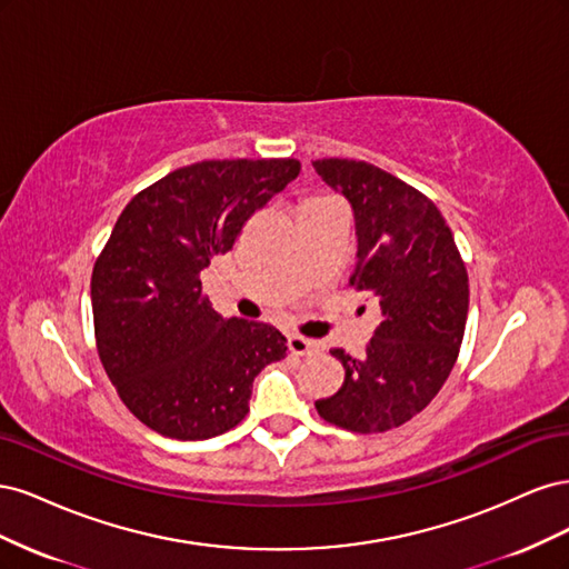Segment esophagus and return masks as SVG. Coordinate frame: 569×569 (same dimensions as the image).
Instances as JSON below:
<instances>
[{"instance_id":"obj_1","label":"esophagus","mask_w":569,"mask_h":569,"mask_svg":"<svg viewBox=\"0 0 569 569\" xmlns=\"http://www.w3.org/2000/svg\"><path fill=\"white\" fill-rule=\"evenodd\" d=\"M287 349L297 356H313V353H320V343L316 339H308L301 335H289Z\"/></svg>"}]
</instances>
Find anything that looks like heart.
<instances>
[{"mask_svg":"<svg viewBox=\"0 0 569 569\" xmlns=\"http://www.w3.org/2000/svg\"><path fill=\"white\" fill-rule=\"evenodd\" d=\"M311 201H327V199H311Z\"/></svg>","mask_w":569,"mask_h":569,"instance_id":"b5f03b06","label":"heart"}]
</instances>
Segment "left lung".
Returning <instances> with one entry per match:
<instances>
[{
	"label": "left lung",
	"instance_id": "1",
	"mask_svg": "<svg viewBox=\"0 0 569 569\" xmlns=\"http://www.w3.org/2000/svg\"><path fill=\"white\" fill-rule=\"evenodd\" d=\"M313 168L351 203L358 253L349 284L382 311L363 358L330 351L343 385L316 408L349 432H387L418 416L451 375L468 320V270L451 228L416 187L366 161Z\"/></svg>",
	"mask_w": 569,
	"mask_h": 569
}]
</instances>
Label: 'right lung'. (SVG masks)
<instances>
[{
	"mask_svg": "<svg viewBox=\"0 0 569 569\" xmlns=\"http://www.w3.org/2000/svg\"><path fill=\"white\" fill-rule=\"evenodd\" d=\"M297 159L201 161L132 197L92 270L97 351L132 416L201 441L249 412L256 375L287 356L272 325L222 318L201 272L299 176Z\"/></svg>",
	"mask_w": 569,
	"mask_h": 569,
	"instance_id": "obj_1",
	"label": "right lung"
}]
</instances>
